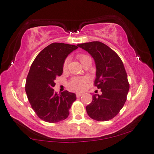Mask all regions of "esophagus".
<instances>
[{"instance_id": "esophagus-1", "label": "esophagus", "mask_w": 154, "mask_h": 154, "mask_svg": "<svg viewBox=\"0 0 154 154\" xmlns=\"http://www.w3.org/2000/svg\"><path fill=\"white\" fill-rule=\"evenodd\" d=\"M82 95V93H76V96H77V97H81Z\"/></svg>"}]
</instances>
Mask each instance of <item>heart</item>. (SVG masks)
I'll return each instance as SVG.
<instances>
[{"label":"heart","instance_id":"b5f03b06","mask_svg":"<svg viewBox=\"0 0 154 154\" xmlns=\"http://www.w3.org/2000/svg\"><path fill=\"white\" fill-rule=\"evenodd\" d=\"M77 58L79 59L80 62L82 65L85 63L91 61V57L88 55L85 54H79L77 55ZM63 70H66L67 68V61H65L63 63ZM88 82V78L87 77H74L70 80L69 85L71 88L77 91H82L86 88V84Z\"/></svg>","mask_w":154,"mask_h":154}]
</instances>
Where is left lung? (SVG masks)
Instances as JSON below:
<instances>
[{
  "label": "left lung",
  "instance_id": "8db88e82",
  "mask_svg": "<svg viewBox=\"0 0 154 154\" xmlns=\"http://www.w3.org/2000/svg\"><path fill=\"white\" fill-rule=\"evenodd\" d=\"M82 48L94 59L96 66L95 86L101 89V95H93L86 106L87 113L97 121H108L116 116L125 104L129 91L127 75L120 57L100 41L81 43Z\"/></svg>",
  "mask_w": 154,
  "mask_h": 154
}]
</instances>
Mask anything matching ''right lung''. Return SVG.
Returning <instances> with one entry per match:
<instances>
[{
	"label": "right lung",
	"instance_id": "obj_1",
	"mask_svg": "<svg viewBox=\"0 0 154 154\" xmlns=\"http://www.w3.org/2000/svg\"><path fill=\"white\" fill-rule=\"evenodd\" d=\"M77 45L53 43L38 53L32 63L26 83V92L37 116L47 122L55 123L69 116L75 93L65 91L58 95L54 91V80L63 73L66 57Z\"/></svg>",
	"mask_w": 154,
	"mask_h": 154
}]
</instances>
